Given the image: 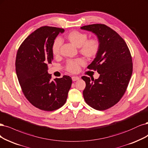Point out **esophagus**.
<instances>
[{
  "label": "esophagus",
  "instance_id": "obj_1",
  "mask_svg": "<svg viewBox=\"0 0 148 148\" xmlns=\"http://www.w3.org/2000/svg\"><path fill=\"white\" fill-rule=\"evenodd\" d=\"M72 79L73 81H77V80H79V77H78V76H72Z\"/></svg>",
  "mask_w": 148,
  "mask_h": 148
}]
</instances>
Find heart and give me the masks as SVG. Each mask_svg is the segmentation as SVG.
<instances>
[{
  "mask_svg": "<svg viewBox=\"0 0 148 148\" xmlns=\"http://www.w3.org/2000/svg\"><path fill=\"white\" fill-rule=\"evenodd\" d=\"M65 38L73 45L79 48V51L85 57L93 59L97 56L100 50L99 40L94 38L88 39V35L86 33L73 30L65 35ZM62 42L60 38L54 40L51 47V51L54 56H57L60 52ZM85 64L83 59L78 58L75 60H69L66 64V69L69 72L76 73L79 70L80 66Z\"/></svg>",
  "mask_w": 148,
  "mask_h": 148,
  "instance_id": "b5f03b06",
  "label": "heart"
}]
</instances>
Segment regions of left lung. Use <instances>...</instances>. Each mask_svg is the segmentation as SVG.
I'll use <instances>...</instances> for the list:
<instances>
[{
	"label": "left lung",
	"instance_id": "obj_1",
	"mask_svg": "<svg viewBox=\"0 0 148 148\" xmlns=\"http://www.w3.org/2000/svg\"><path fill=\"white\" fill-rule=\"evenodd\" d=\"M81 29L95 34L100 43L98 54L88 66L100 76L95 79L81 77L86 83L84 99L95 110H105L118 103L125 92L133 71L131 54L124 39L107 25L94 24Z\"/></svg>",
	"mask_w": 148,
	"mask_h": 148
}]
</instances>
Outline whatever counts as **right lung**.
I'll return each mask as SVG.
<instances>
[{
    "label": "right lung",
    "mask_w": 148,
    "mask_h": 148,
    "mask_svg": "<svg viewBox=\"0 0 148 148\" xmlns=\"http://www.w3.org/2000/svg\"><path fill=\"white\" fill-rule=\"evenodd\" d=\"M64 29L43 26L25 38L18 50L15 66L23 92L36 108L48 111L62 107L67 99L72 80L64 75L51 80L48 65L51 64V47Z\"/></svg>",
    "instance_id": "right-lung-1"
}]
</instances>
